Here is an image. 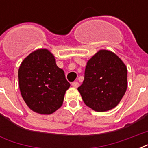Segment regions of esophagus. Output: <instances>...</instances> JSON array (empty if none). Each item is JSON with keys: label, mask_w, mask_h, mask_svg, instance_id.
<instances>
[{"label": "esophagus", "mask_w": 148, "mask_h": 148, "mask_svg": "<svg viewBox=\"0 0 148 148\" xmlns=\"http://www.w3.org/2000/svg\"><path fill=\"white\" fill-rule=\"evenodd\" d=\"M71 85H72V87H73V88H78V86H79V83H78V82H77V81H74V82H72Z\"/></svg>", "instance_id": "esophagus-1"}]
</instances>
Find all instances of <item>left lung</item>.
Instances as JSON below:
<instances>
[{
	"label": "left lung",
	"mask_w": 148,
	"mask_h": 148,
	"mask_svg": "<svg viewBox=\"0 0 148 148\" xmlns=\"http://www.w3.org/2000/svg\"><path fill=\"white\" fill-rule=\"evenodd\" d=\"M127 87V70L115 53L101 50L88 61L84 79L77 90L86 105L98 112L119 103Z\"/></svg>",
	"instance_id": "8db88e82"
}]
</instances>
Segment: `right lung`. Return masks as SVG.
Returning a JSON list of instances; mask_svg holds the SVG:
<instances>
[{
	"mask_svg": "<svg viewBox=\"0 0 148 148\" xmlns=\"http://www.w3.org/2000/svg\"><path fill=\"white\" fill-rule=\"evenodd\" d=\"M21 96L31 110L51 114L62 105L70 83L64 72L57 66L52 53L47 49L34 51L18 70Z\"/></svg>",
	"mask_w": 148,
	"mask_h": 148,
	"instance_id": "obj_1",
	"label": "right lung"
}]
</instances>
